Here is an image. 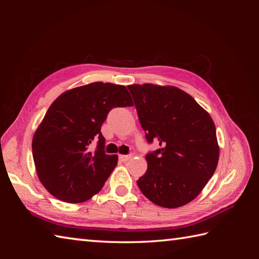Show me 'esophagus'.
Instances as JSON below:
<instances>
[{"label":"esophagus","instance_id":"34e87169","mask_svg":"<svg viewBox=\"0 0 259 259\" xmlns=\"http://www.w3.org/2000/svg\"><path fill=\"white\" fill-rule=\"evenodd\" d=\"M132 158V155H127V154H119V159L122 161V162H125V161H127V160H130Z\"/></svg>","mask_w":259,"mask_h":259}]
</instances>
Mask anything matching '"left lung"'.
Returning <instances> with one entry per match:
<instances>
[{"label":"left lung","instance_id":"1","mask_svg":"<svg viewBox=\"0 0 259 259\" xmlns=\"http://www.w3.org/2000/svg\"><path fill=\"white\" fill-rule=\"evenodd\" d=\"M149 144L148 168L137 180L154 204L176 208L191 202L213 176L219 159L215 124L189 94L175 86L128 85Z\"/></svg>","mask_w":259,"mask_h":259}]
</instances>
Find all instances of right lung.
<instances>
[{"instance_id": "add662e5", "label": "right lung", "mask_w": 259, "mask_h": 259, "mask_svg": "<svg viewBox=\"0 0 259 259\" xmlns=\"http://www.w3.org/2000/svg\"><path fill=\"white\" fill-rule=\"evenodd\" d=\"M123 85L95 82L69 90L54 101L36 128L32 154L37 177L55 198L68 203L90 200L117 164L105 153L101 125L115 107H131ZM98 139V148L89 145Z\"/></svg>"}]
</instances>
